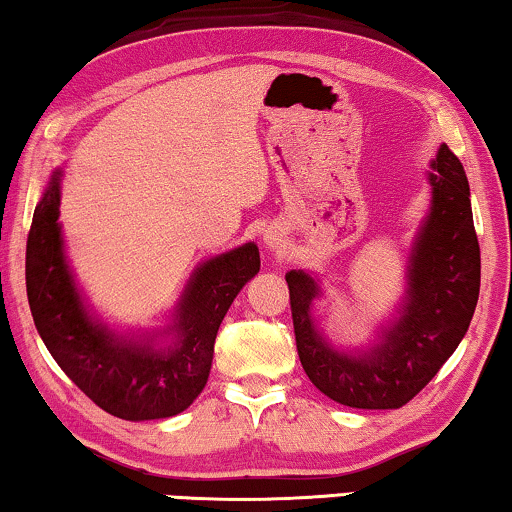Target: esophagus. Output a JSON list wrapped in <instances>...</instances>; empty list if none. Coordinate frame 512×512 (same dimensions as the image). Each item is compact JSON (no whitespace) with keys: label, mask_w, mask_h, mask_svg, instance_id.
<instances>
[{"label":"esophagus","mask_w":512,"mask_h":512,"mask_svg":"<svg viewBox=\"0 0 512 512\" xmlns=\"http://www.w3.org/2000/svg\"><path fill=\"white\" fill-rule=\"evenodd\" d=\"M265 244H268L270 249H279V244H281L279 233H277V231H268V233H265Z\"/></svg>","instance_id":"34e87169"}]
</instances>
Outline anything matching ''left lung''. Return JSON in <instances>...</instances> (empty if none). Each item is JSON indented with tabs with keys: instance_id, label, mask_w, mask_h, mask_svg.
Here are the masks:
<instances>
[{
	"instance_id": "1",
	"label": "left lung",
	"mask_w": 512,
	"mask_h": 512,
	"mask_svg": "<svg viewBox=\"0 0 512 512\" xmlns=\"http://www.w3.org/2000/svg\"><path fill=\"white\" fill-rule=\"evenodd\" d=\"M432 207L406 265V295L399 318L365 353H346L325 342L311 318L316 279L286 274L295 344L309 381L323 395L353 409H399L434 379L476 311L480 247L473 228L469 180L459 159L439 147L427 173Z\"/></svg>"
}]
</instances>
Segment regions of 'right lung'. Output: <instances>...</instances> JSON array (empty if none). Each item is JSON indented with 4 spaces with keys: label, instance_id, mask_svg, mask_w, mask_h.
Here are the masks:
<instances>
[{
    "label": "right lung",
    "instance_id": "1",
    "mask_svg": "<svg viewBox=\"0 0 512 512\" xmlns=\"http://www.w3.org/2000/svg\"><path fill=\"white\" fill-rule=\"evenodd\" d=\"M59 182L57 168L27 235V300L43 344L62 372L110 416H177L205 388L219 325L235 295L261 270L258 247L247 242L194 270L168 328V344L115 335L90 316L66 263L57 221Z\"/></svg>",
    "mask_w": 512,
    "mask_h": 512
}]
</instances>
